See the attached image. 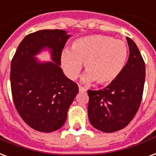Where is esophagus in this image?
Here are the masks:
<instances>
[{
  "label": "esophagus",
  "mask_w": 156,
  "mask_h": 156,
  "mask_svg": "<svg viewBox=\"0 0 156 156\" xmlns=\"http://www.w3.org/2000/svg\"><path fill=\"white\" fill-rule=\"evenodd\" d=\"M78 89H79V92H81V93H84V92L87 91V90L85 89L83 87H82V86H78Z\"/></svg>",
  "instance_id": "34e87169"
}]
</instances>
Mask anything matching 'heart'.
Instances as JSON below:
<instances>
[{
    "mask_svg": "<svg viewBox=\"0 0 156 156\" xmlns=\"http://www.w3.org/2000/svg\"><path fill=\"white\" fill-rule=\"evenodd\" d=\"M128 48L124 41L106 35H90L73 41L72 50L63 49L61 66L69 79H75L82 69L87 72L82 81H94L101 85L111 83L118 78L128 58Z\"/></svg>",
    "mask_w": 156,
    "mask_h": 156,
    "instance_id": "1",
    "label": "heart"
}]
</instances>
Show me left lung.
Instances as JSON below:
<instances>
[{
  "instance_id": "8db88e82",
  "label": "left lung",
  "mask_w": 156,
  "mask_h": 156,
  "mask_svg": "<svg viewBox=\"0 0 156 156\" xmlns=\"http://www.w3.org/2000/svg\"><path fill=\"white\" fill-rule=\"evenodd\" d=\"M126 40L130 55L122 73L103 89L87 91L90 123L102 132H115L126 127L141 102L146 65L135 42L128 37Z\"/></svg>"
}]
</instances>
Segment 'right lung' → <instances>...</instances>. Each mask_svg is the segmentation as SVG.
I'll return each instance as SVG.
<instances>
[{
    "instance_id": "obj_1",
    "label": "right lung",
    "mask_w": 156,
    "mask_h": 156,
    "mask_svg": "<svg viewBox=\"0 0 156 156\" xmlns=\"http://www.w3.org/2000/svg\"><path fill=\"white\" fill-rule=\"evenodd\" d=\"M70 34L63 30H43L20 42L10 64V87L15 107L23 121L41 132L62 127L70 105L78 93L77 83L60 68L62 51ZM44 48L53 62L34 57Z\"/></svg>"
}]
</instances>
